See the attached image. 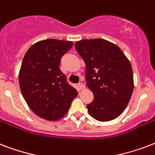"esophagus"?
Masks as SVG:
<instances>
[{
	"instance_id": "1",
	"label": "esophagus",
	"mask_w": 155,
	"mask_h": 155,
	"mask_svg": "<svg viewBox=\"0 0 155 155\" xmlns=\"http://www.w3.org/2000/svg\"><path fill=\"white\" fill-rule=\"evenodd\" d=\"M78 85H79V87H80V88L81 90L84 89L85 88V85L83 83H79V84H78Z\"/></svg>"
}]
</instances>
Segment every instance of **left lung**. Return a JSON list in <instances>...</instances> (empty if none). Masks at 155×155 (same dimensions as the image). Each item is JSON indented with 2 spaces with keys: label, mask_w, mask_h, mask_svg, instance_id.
Here are the masks:
<instances>
[{
  "label": "left lung",
  "mask_w": 155,
  "mask_h": 155,
  "mask_svg": "<svg viewBox=\"0 0 155 155\" xmlns=\"http://www.w3.org/2000/svg\"><path fill=\"white\" fill-rule=\"evenodd\" d=\"M86 64V84L94 95L87 112L99 121H108L123 113L134 91V75L130 60L113 42L83 39L75 43Z\"/></svg>",
  "instance_id": "left-lung-1"
}]
</instances>
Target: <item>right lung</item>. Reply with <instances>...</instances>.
<instances>
[{
	"label": "right lung",
	"instance_id": "obj_1",
	"mask_svg": "<svg viewBox=\"0 0 155 155\" xmlns=\"http://www.w3.org/2000/svg\"><path fill=\"white\" fill-rule=\"evenodd\" d=\"M71 41L46 39L29 48L19 71V86L25 102L42 119L58 120L67 114L78 95L59 69L61 58L72 47Z\"/></svg>",
	"mask_w": 155,
	"mask_h": 155
}]
</instances>
